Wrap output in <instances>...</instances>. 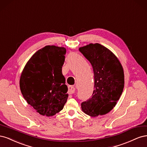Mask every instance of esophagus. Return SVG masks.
I'll return each mask as SVG.
<instances>
[{
    "mask_svg": "<svg viewBox=\"0 0 147 147\" xmlns=\"http://www.w3.org/2000/svg\"><path fill=\"white\" fill-rule=\"evenodd\" d=\"M69 94H74L75 91V88L73 86H69Z\"/></svg>",
    "mask_w": 147,
    "mask_h": 147,
    "instance_id": "34e87169",
    "label": "esophagus"
}]
</instances>
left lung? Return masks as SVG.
<instances>
[{"label":"left lung","instance_id":"left-lung-1","mask_svg":"<svg viewBox=\"0 0 147 147\" xmlns=\"http://www.w3.org/2000/svg\"><path fill=\"white\" fill-rule=\"evenodd\" d=\"M91 63L94 76V90L81 104L83 112L92 117L110 112L117 104L124 85V70L118 57L99 43H90L79 48Z\"/></svg>","mask_w":147,"mask_h":147}]
</instances>
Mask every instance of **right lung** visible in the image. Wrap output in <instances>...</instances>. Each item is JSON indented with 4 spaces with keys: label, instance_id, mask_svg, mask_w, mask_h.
Instances as JSON below:
<instances>
[{
    "label": "right lung",
    "instance_id": "obj_1",
    "mask_svg": "<svg viewBox=\"0 0 147 147\" xmlns=\"http://www.w3.org/2000/svg\"><path fill=\"white\" fill-rule=\"evenodd\" d=\"M66 49L47 45L35 52L26 63L20 79L21 92L39 114L51 117L63 110L68 98L62 73Z\"/></svg>",
    "mask_w": 147,
    "mask_h": 147
}]
</instances>
